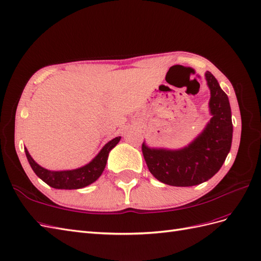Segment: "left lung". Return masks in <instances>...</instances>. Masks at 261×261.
<instances>
[{
	"label": "left lung",
	"instance_id": "left-lung-1",
	"mask_svg": "<svg viewBox=\"0 0 261 261\" xmlns=\"http://www.w3.org/2000/svg\"><path fill=\"white\" fill-rule=\"evenodd\" d=\"M205 79L211 92L208 109L212 117L202 133L180 149L150 148L143 143L142 150L148 169L165 185H201L220 170L230 150L233 123L228 96L210 71L205 72Z\"/></svg>",
	"mask_w": 261,
	"mask_h": 261
}]
</instances>
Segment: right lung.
<instances>
[{"label":"right lung","instance_id":"obj_1","mask_svg":"<svg viewBox=\"0 0 261 261\" xmlns=\"http://www.w3.org/2000/svg\"><path fill=\"white\" fill-rule=\"evenodd\" d=\"M121 140V136L115 137L114 139L110 140L108 144L100 150L96 156L90 161L86 166L80 167L78 169H72V170H61V171H53L45 169L39 166L35 161L28 152L27 148H25V153L28 163H30L34 172L37 174L48 186L55 189H63V190H74L87 187L91 183L95 182L101 177L104 168L107 166L108 158L110 151L118 144Z\"/></svg>","mask_w":261,"mask_h":261}]
</instances>
